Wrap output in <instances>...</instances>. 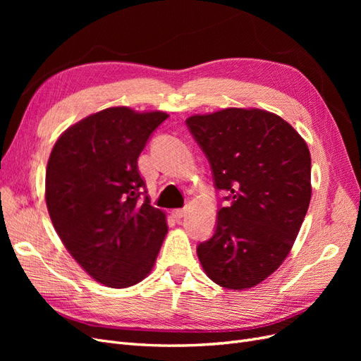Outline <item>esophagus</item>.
<instances>
[{"label":"esophagus","instance_id":"1","mask_svg":"<svg viewBox=\"0 0 361 361\" xmlns=\"http://www.w3.org/2000/svg\"><path fill=\"white\" fill-rule=\"evenodd\" d=\"M171 214H173L174 218H176V220H180V218L185 216V214H187V209H185V207H180V209H173Z\"/></svg>","mask_w":361,"mask_h":361}]
</instances>
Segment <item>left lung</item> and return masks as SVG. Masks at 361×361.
<instances>
[{
  "instance_id": "left-lung-1",
  "label": "left lung",
  "mask_w": 361,
  "mask_h": 361,
  "mask_svg": "<svg viewBox=\"0 0 361 361\" xmlns=\"http://www.w3.org/2000/svg\"><path fill=\"white\" fill-rule=\"evenodd\" d=\"M211 164L220 207L200 264L216 285L244 290L264 281L289 255L312 197L310 152L280 116L259 108H226L187 118Z\"/></svg>"
}]
</instances>
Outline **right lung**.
<instances>
[{
  "instance_id": "add662e5",
  "label": "right lung",
  "mask_w": 361,
  "mask_h": 361,
  "mask_svg": "<svg viewBox=\"0 0 361 361\" xmlns=\"http://www.w3.org/2000/svg\"><path fill=\"white\" fill-rule=\"evenodd\" d=\"M167 117L111 106L68 128L52 147L45 179L51 221L71 256L104 286L122 289L146 279L169 232L137 164Z\"/></svg>"
}]
</instances>
